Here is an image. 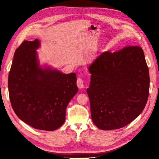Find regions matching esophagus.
<instances>
[{"label":"esophagus","mask_w":159,"mask_h":159,"mask_svg":"<svg viewBox=\"0 0 159 159\" xmlns=\"http://www.w3.org/2000/svg\"><path fill=\"white\" fill-rule=\"evenodd\" d=\"M77 85L79 89H82L84 88V80L81 78H78V80H77Z\"/></svg>","instance_id":"1"}]
</instances>
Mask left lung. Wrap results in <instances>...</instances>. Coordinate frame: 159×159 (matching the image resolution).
Here are the masks:
<instances>
[{"label": "left lung", "mask_w": 159, "mask_h": 159, "mask_svg": "<svg viewBox=\"0 0 159 159\" xmlns=\"http://www.w3.org/2000/svg\"><path fill=\"white\" fill-rule=\"evenodd\" d=\"M88 70L91 75L87 93L96 127L102 130L122 128L142 113L148 97L150 78L141 47L103 52Z\"/></svg>", "instance_id": "left-lung-1"}]
</instances>
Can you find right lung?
<instances>
[{
  "label": "right lung",
  "mask_w": 159,
  "mask_h": 159,
  "mask_svg": "<svg viewBox=\"0 0 159 159\" xmlns=\"http://www.w3.org/2000/svg\"><path fill=\"white\" fill-rule=\"evenodd\" d=\"M38 39L25 40L16 50L8 88L14 113L33 128L54 131L64 124L66 109L77 93L76 74L40 66Z\"/></svg>",
  "instance_id": "1"
}]
</instances>
